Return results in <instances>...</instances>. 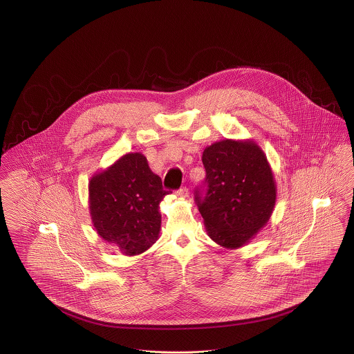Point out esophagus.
Wrapping results in <instances>:
<instances>
[{
    "mask_svg": "<svg viewBox=\"0 0 354 354\" xmlns=\"http://www.w3.org/2000/svg\"><path fill=\"white\" fill-rule=\"evenodd\" d=\"M176 195H178L179 198H187L189 196V191H188V188L182 187L180 189H178V191H176Z\"/></svg>",
    "mask_w": 354,
    "mask_h": 354,
    "instance_id": "34e87169",
    "label": "esophagus"
}]
</instances>
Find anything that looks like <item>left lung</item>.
<instances>
[{"mask_svg":"<svg viewBox=\"0 0 354 354\" xmlns=\"http://www.w3.org/2000/svg\"><path fill=\"white\" fill-rule=\"evenodd\" d=\"M205 180L195 191L198 212L216 243L237 249L265 227L277 185L268 158L254 141L214 142L203 153Z\"/></svg>","mask_w":354,"mask_h":354,"instance_id":"8db88e82","label":"left lung"}]
</instances>
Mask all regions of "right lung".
<instances>
[{"label":"right lung","mask_w":354,"mask_h":354,"mask_svg":"<svg viewBox=\"0 0 354 354\" xmlns=\"http://www.w3.org/2000/svg\"><path fill=\"white\" fill-rule=\"evenodd\" d=\"M167 194L146 156L125 154L89 182L93 227L122 254H141L158 240L162 221L159 203Z\"/></svg>","instance_id":"1"}]
</instances>
